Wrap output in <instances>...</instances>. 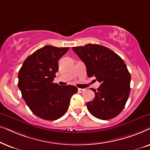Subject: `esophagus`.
<instances>
[{
    "mask_svg": "<svg viewBox=\"0 0 150 150\" xmlns=\"http://www.w3.org/2000/svg\"><path fill=\"white\" fill-rule=\"evenodd\" d=\"M83 91H85V89H83V88H78V92H79V93H83Z\"/></svg>",
    "mask_w": 150,
    "mask_h": 150,
    "instance_id": "esophagus-1",
    "label": "esophagus"
}]
</instances>
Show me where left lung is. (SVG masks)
Listing matches in <instances>:
<instances>
[{
  "mask_svg": "<svg viewBox=\"0 0 150 150\" xmlns=\"http://www.w3.org/2000/svg\"><path fill=\"white\" fill-rule=\"evenodd\" d=\"M86 67L88 77H95L101 83L93 89L95 97L87 102V108L96 118L108 120L123 109L130 92L131 76L126 65L117 53L99 45L88 44L73 47Z\"/></svg>",
  "mask_w": 150,
  "mask_h": 150,
  "instance_id": "8db88e82",
  "label": "left lung"
}]
</instances>
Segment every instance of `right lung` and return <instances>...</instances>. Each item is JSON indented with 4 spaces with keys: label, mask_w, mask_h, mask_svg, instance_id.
<instances>
[{
    "label": "right lung",
    "mask_w": 150,
    "mask_h": 150,
    "mask_svg": "<svg viewBox=\"0 0 150 150\" xmlns=\"http://www.w3.org/2000/svg\"><path fill=\"white\" fill-rule=\"evenodd\" d=\"M69 47L47 45L27 57L18 73V88L32 112L40 118L54 121L64 115L71 97L78 89L53 82L59 59Z\"/></svg>",
    "instance_id": "1"
}]
</instances>
